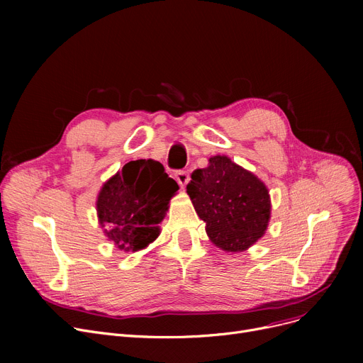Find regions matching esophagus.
Here are the masks:
<instances>
[{
    "mask_svg": "<svg viewBox=\"0 0 363 363\" xmlns=\"http://www.w3.org/2000/svg\"><path fill=\"white\" fill-rule=\"evenodd\" d=\"M175 179L181 186H185L189 181V174L186 170H177L175 172Z\"/></svg>",
    "mask_w": 363,
    "mask_h": 363,
    "instance_id": "1",
    "label": "esophagus"
}]
</instances>
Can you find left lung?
I'll return each instance as SVG.
<instances>
[{
    "label": "left lung",
    "instance_id": "left-lung-1",
    "mask_svg": "<svg viewBox=\"0 0 363 363\" xmlns=\"http://www.w3.org/2000/svg\"><path fill=\"white\" fill-rule=\"evenodd\" d=\"M206 233L226 252H242L266 231L271 200L264 184L252 172L225 156H215L208 166L193 172L186 185Z\"/></svg>",
    "mask_w": 363,
    "mask_h": 363
}]
</instances>
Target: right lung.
I'll return each mask as SVG.
<instances>
[{
    "label": "right lung",
    "mask_w": 363,
    "mask_h": 363,
    "mask_svg": "<svg viewBox=\"0 0 363 363\" xmlns=\"http://www.w3.org/2000/svg\"><path fill=\"white\" fill-rule=\"evenodd\" d=\"M178 188L159 162L126 163L99 194L97 212L107 238L125 252L144 249L159 237L157 225Z\"/></svg>",
    "instance_id": "add662e5"
}]
</instances>
